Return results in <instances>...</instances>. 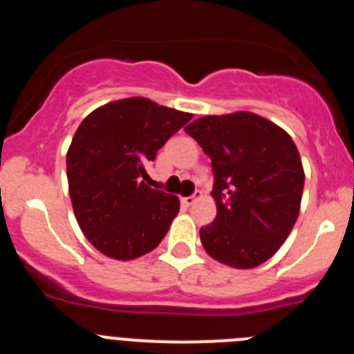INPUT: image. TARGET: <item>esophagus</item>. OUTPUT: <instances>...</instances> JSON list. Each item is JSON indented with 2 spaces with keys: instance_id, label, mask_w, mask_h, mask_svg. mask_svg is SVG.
Instances as JSON below:
<instances>
[{
  "instance_id": "obj_1",
  "label": "esophagus",
  "mask_w": 354,
  "mask_h": 354,
  "mask_svg": "<svg viewBox=\"0 0 354 354\" xmlns=\"http://www.w3.org/2000/svg\"><path fill=\"white\" fill-rule=\"evenodd\" d=\"M200 196H202V195H200V193H195V195H192V196H184L183 204L186 205V207H189V205L195 204V202L200 198Z\"/></svg>"
}]
</instances>
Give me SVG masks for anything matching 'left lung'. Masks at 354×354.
<instances>
[{
  "instance_id": "1",
  "label": "left lung",
  "mask_w": 354,
  "mask_h": 354,
  "mask_svg": "<svg viewBox=\"0 0 354 354\" xmlns=\"http://www.w3.org/2000/svg\"><path fill=\"white\" fill-rule=\"evenodd\" d=\"M211 158L216 218L200 228L205 252L237 270L257 268L298 220L303 171L289 134L261 115H205L184 127Z\"/></svg>"
}]
</instances>
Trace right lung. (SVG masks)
Returning <instances> with one entry per match:
<instances>
[{"mask_svg": "<svg viewBox=\"0 0 354 354\" xmlns=\"http://www.w3.org/2000/svg\"><path fill=\"white\" fill-rule=\"evenodd\" d=\"M192 113L129 97L93 109L67 150L68 195L84 237L106 257L133 261L152 252L179 212V198L142 179Z\"/></svg>", "mask_w": 354, "mask_h": 354, "instance_id": "1", "label": "right lung"}]
</instances>
